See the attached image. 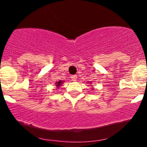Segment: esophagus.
Masks as SVG:
<instances>
[{
    "mask_svg": "<svg viewBox=\"0 0 147 147\" xmlns=\"http://www.w3.org/2000/svg\"><path fill=\"white\" fill-rule=\"evenodd\" d=\"M71 79H72V80L73 81V82H76V81H77V75H72L71 77Z\"/></svg>",
    "mask_w": 147,
    "mask_h": 147,
    "instance_id": "34e87169",
    "label": "esophagus"
}]
</instances>
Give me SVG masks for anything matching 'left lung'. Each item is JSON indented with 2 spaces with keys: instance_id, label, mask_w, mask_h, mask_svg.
<instances>
[{
  "instance_id": "obj_1",
  "label": "left lung",
  "mask_w": 147,
  "mask_h": 147,
  "mask_svg": "<svg viewBox=\"0 0 147 147\" xmlns=\"http://www.w3.org/2000/svg\"><path fill=\"white\" fill-rule=\"evenodd\" d=\"M90 84H91V83H90Z\"/></svg>"
}]
</instances>
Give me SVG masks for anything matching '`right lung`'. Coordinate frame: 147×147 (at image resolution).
<instances>
[{
  "mask_svg": "<svg viewBox=\"0 0 147 147\" xmlns=\"http://www.w3.org/2000/svg\"><path fill=\"white\" fill-rule=\"evenodd\" d=\"M63 83H64L63 81H61V80H59V82H57L56 83H55V84H56V87L57 88H59L61 86V84Z\"/></svg>",
  "mask_w": 147,
  "mask_h": 147,
  "instance_id": "right-lung-1",
  "label": "right lung"
}]
</instances>
